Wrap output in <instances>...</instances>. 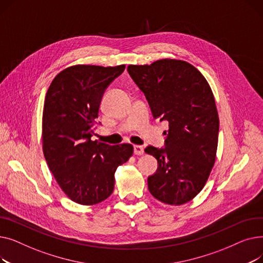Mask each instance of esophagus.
<instances>
[{
    "mask_svg": "<svg viewBox=\"0 0 263 263\" xmlns=\"http://www.w3.org/2000/svg\"><path fill=\"white\" fill-rule=\"evenodd\" d=\"M134 154H135L136 156H142V155H144V148H143L142 146H140V145H135V146H134Z\"/></svg>",
    "mask_w": 263,
    "mask_h": 263,
    "instance_id": "34e87169",
    "label": "esophagus"
}]
</instances>
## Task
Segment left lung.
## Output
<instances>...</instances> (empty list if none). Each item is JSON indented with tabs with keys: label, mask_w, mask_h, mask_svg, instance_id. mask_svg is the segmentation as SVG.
<instances>
[{
	"label": "left lung",
	"mask_w": 263,
	"mask_h": 263,
	"mask_svg": "<svg viewBox=\"0 0 263 263\" xmlns=\"http://www.w3.org/2000/svg\"><path fill=\"white\" fill-rule=\"evenodd\" d=\"M128 72L154 117L170 127L165 148L145 149L158 161L149 192L164 203L183 204L203 189L215 163L219 119L212 89L198 69L180 60L129 65Z\"/></svg>",
	"instance_id": "obj_1"
}]
</instances>
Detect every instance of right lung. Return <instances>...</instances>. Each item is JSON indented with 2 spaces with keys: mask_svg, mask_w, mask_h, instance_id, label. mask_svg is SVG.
I'll return each mask as SVG.
<instances>
[{
  "mask_svg": "<svg viewBox=\"0 0 263 263\" xmlns=\"http://www.w3.org/2000/svg\"><path fill=\"white\" fill-rule=\"evenodd\" d=\"M126 65H76L55 77L43 112V150L48 166L72 201L97 204L110 196L115 172L133 155L131 144L91 141L100 102Z\"/></svg>",
  "mask_w": 263,
  "mask_h": 263,
  "instance_id": "add662e5",
  "label": "right lung"
}]
</instances>
